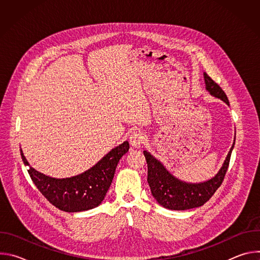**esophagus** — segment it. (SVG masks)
<instances>
[{"instance_id":"34e87169","label":"esophagus","mask_w":260,"mask_h":260,"mask_svg":"<svg viewBox=\"0 0 260 260\" xmlns=\"http://www.w3.org/2000/svg\"><path fill=\"white\" fill-rule=\"evenodd\" d=\"M129 142L133 147L140 148L146 142V136L141 132H136L129 137Z\"/></svg>"}]
</instances>
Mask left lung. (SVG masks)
I'll list each match as a JSON object with an SVG mask.
<instances>
[{"label": "left lung", "instance_id": "left-lung-1", "mask_svg": "<svg viewBox=\"0 0 260 260\" xmlns=\"http://www.w3.org/2000/svg\"><path fill=\"white\" fill-rule=\"evenodd\" d=\"M204 78L206 89L210 94L220 99L230 106L225 92L211 79L207 73H204ZM234 146L235 142L219 172L210 180L200 183H187L177 179L158 159L152 156L149 152L144 151L148 166L147 181L153 198L160 206L170 210L184 211L203 206L212 198L222 184L229 169Z\"/></svg>", "mask_w": 260, "mask_h": 260}]
</instances>
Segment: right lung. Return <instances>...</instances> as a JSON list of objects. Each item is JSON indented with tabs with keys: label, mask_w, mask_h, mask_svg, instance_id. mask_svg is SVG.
Wrapping results in <instances>:
<instances>
[{
	"label": "right lung",
	"mask_w": 260,
	"mask_h": 260,
	"mask_svg": "<svg viewBox=\"0 0 260 260\" xmlns=\"http://www.w3.org/2000/svg\"><path fill=\"white\" fill-rule=\"evenodd\" d=\"M127 141L107 153L96 165L86 172L71 178L56 179L46 176L29 166L20 149L24 166L40 192L61 211L74 213L98 207L105 199L112 183L120 158L128 151Z\"/></svg>",
	"instance_id": "add662e5"
}]
</instances>
